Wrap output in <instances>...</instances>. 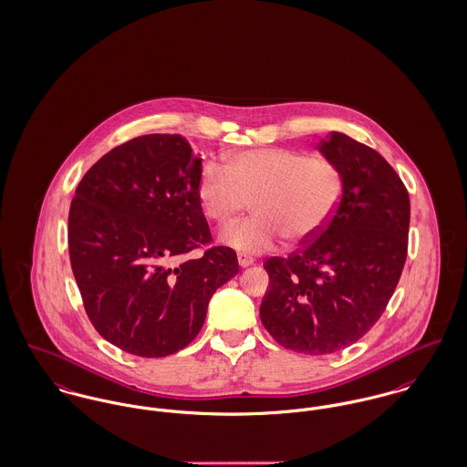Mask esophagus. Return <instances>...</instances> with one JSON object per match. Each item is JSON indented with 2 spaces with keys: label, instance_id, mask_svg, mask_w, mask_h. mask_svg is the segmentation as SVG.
Segmentation results:
<instances>
[{
  "label": "esophagus",
  "instance_id": "esophagus-1",
  "mask_svg": "<svg viewBox=\"0 0 467 467\" xmlns=\"http://www.w3.org/2000/svg\"><path fill=\"white\" fill-rule=\"evenodd\" d=\"M252 263H254V261H252V257L245 255V254H238V265H240L242 268H249Z\"/></svg>",
  "mask_w": 467,
  "mask_h": 467
}]
</instances>
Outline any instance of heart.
Instances as JSON below:
<instances>
[{
	"mask_svg": "<svg viewBox=\"0 0 467 467\" xmlns=\"http://www.w3.org/2000/svg\"><path fill=\"white\" fill-rule=\"evenodd\" d=\"M197 197L204 215L216 225L233 223L252 201L254 216L222 234V242L242 254L317 240L343 197V174L323 156L287 147H259L234 152L225 169L204 163Z\"/></svg>",
	"mask_w": 467,
	"mask_h": 467,
	"instance_id": "1",
	"label": "heart"
}]
</instances>
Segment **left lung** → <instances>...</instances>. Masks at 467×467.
Masks as SVG:
<instances>
[{
	"mask_svg": "<svg viewBox=\"0 0 467 467\" xmlns=\"http://www.w3.org/2000/svg\"><path fill=\"white\" fill-rule=\"evenodd\" d=\"M318 150L343 174L341 202L317 240L266 259L259 307L279 345L309 356L354 345L380 318L405 265L410 220L409 193L377 150L337 131Z\"/></svg>",
	"mask_w": 467,
	"mask_h": 467,
	"instance_id": "left-lung-1",
	"label": "left lung"
}]
</instances>
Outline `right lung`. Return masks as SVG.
Returning a JSON list of instances; mask_svg holds the SVG:
<instances>
[{
	"label": "right lung",
	"mask_w": 467,
	"mask_h": 467,
	"mask_svg": "<svg viewBox=\"0 0 467 467\" xmlns=\"http://www.w3.org/2000/svg\"><path fill=\"white\" fill-rule=\"evenodd\" d=\"M202 160L181 135H144L107 152L79 181L69 255L85 311L117 348L167 358L195 339L216 289L240 266L213 247L197 197Z\"/></svg>",
	"instance_id": "1"
}]
</instances>
